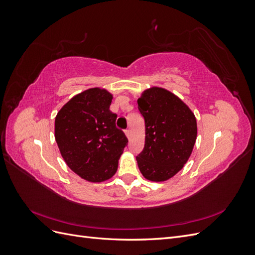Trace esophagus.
<instances>
[{"label": "esophagus", "instance_id": "34e87169", "mask_svg": "<svg viewBox=\"0 0 255 255\" xmlns=\"http://www.w3.org/2000/svg\"><path fill=\"white\" fill-rule=\"evenodd\" d=\"M125 134H126V136H127L128 138H129V137H130V134H132V133H130V129H126V130H125Z\"/></svg>", "mask_w": 255, "mask_h": 255}]
</instances>
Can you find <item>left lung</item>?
Returning <instances> with one entry per match:
<instances>
[{
  "instance_id": "1",
  "label": "left lung",
  "mask_w": 255,
  "mask_h": 255,
  "mask_svg": "<svg viewBox=\"0 0 255 255\" xmlns=\"http://www.w3.org/2000/svg\"><path fill=\"white\" fill-rule=\"evenodd\" d=\"M144 118V148L136 157L146 180L171 179L187 163L197 139L194 113L171 91L160 87L145 89L137 100Z\"/></svg>"
}]
</instances>
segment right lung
I'll list each match as a JSON object with an SVG mask.
<instances>
[{"label": "right lung", "instance_id": "obj_1", "mask_svg": "<svg viewBox=\"0 0 255 255\" xmlns=\"http://www.w3.org/2000/svg\"><path fill=\"white\" fill-rule=\"evenodd\" d=\"M112 100L106 89L90 88L69 100L55 117V140L61 156L88 182L113 177L128 141L116 128L117 115L110 111Z\"/></svg>", "mask_w": 255, "mask_h": 255}]
</instances>
